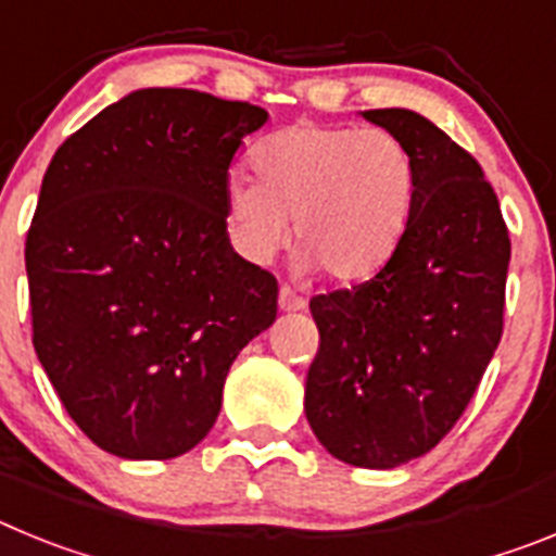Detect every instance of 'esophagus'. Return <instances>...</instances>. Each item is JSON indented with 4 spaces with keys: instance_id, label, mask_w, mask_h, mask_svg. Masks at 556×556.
I'll return each instance as SVG.
<instances>
[{
    "instance_id": "34e87169",
    "label": "esophagus",
    "mask_w": 556,
    "mask_h": 556,
    "mask_svg": "<svg viewBox=\"0 0 556 556\" xmlns=\"http://www.w3.org/2000/svg\"><path fill=\"white\" fill-rule=\"evenodd\" d=\"M278 306H281V312H301V308H306V301L289 287H281V292H278Z\"/></svg>"
}]
</instances>
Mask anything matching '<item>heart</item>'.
Listing matches in <instances>:
<instances>
[{
	"mask_svg": "<svg viewBox=\"0 0 556 556\" xmlns=\"http://www.w3.org/2000/svg\"><path fill=\"white\" fill-rule=\"evenodd\" d=\"M255 175L230 172L225 214L236 250L267 264L289 236L301 269L362 281L384 267L409 228L417 164L384 127L289 125L253 150Z\"/></svg>",
	"mask_w": 556,
	"mask_h": 556,
	"instance_id": "1",
	"label": "heart"
}]
</instances>
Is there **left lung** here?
Masks as SVG:
<instances>
[{
	"label": "left lung",
	"instance_id": "1",
	"mask_svg": "<svg viewBox=\"0 0 556 556\" xmlns=\"http://www.w3.org/2000/svg\"><path fill=\"white\" fill-rule=\"evenodd\" d=\"M406 141L417 198L395 255L308 308L320 351L306 420L326 451L390 470L429 454L470 404L504 331L509 233L470 152L406 108L362 113Z\"/></svg>",
	"mask_w": 556,
	"mask_h": 556
}]
</instances>
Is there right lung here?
<instances>
[{
  "mask_svg": "<svg viewBox=\"0 0 556 556\" xmlns=\"http://www.w3.org/2000/svg\"><path fill=\"white\" fill-rule=\"evenodd\" d=\"M250 102L139 88L72 132L43 175L24 264L33 345L68 417L122 459L203 440L278 281L230 248L225 184Z\"/></svg>",
  "mask_w": 556,
  "mask_h": 556,
  "instance_id": "obj_1",
  "label": "right lung"
}]
</instances>
